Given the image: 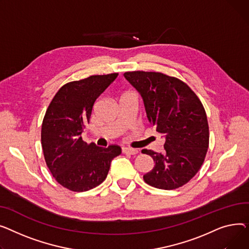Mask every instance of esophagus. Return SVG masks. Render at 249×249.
<instances>
[{
	"mask_svg": "<svg viewBox=\"0 0 249 249\" xmlns=\"http://www.w3.org/2000/svg\"><path fill=\"white\" fill-rule=\"evenodd\" d=\"M123 153H125V154H129V155H137L139 153V151L137 149H133V148H126V147H124L123 148Z\"/></svg>",
	"mask_w": 249,
	"mask_h": 249,
	"instance_id": "esophagus-1",
	"label": "esophagus"
}]
</instances>
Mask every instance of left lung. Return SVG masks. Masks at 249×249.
I'll return each mask as SVG.
<instances>
[{"label":"left lung","mask_w":249,"mask_h":249,"mask_svg":"<svg viewBox=\"0 0 249 249\" xmlns=\"http://www.w3.org/2000/svg\"><path fill=\"white\" fill-rule=\"evenodd\" d=\"M124 78L142 98L150 124L165 139L164 152L142 150L155 166L143 175L158 189L173 190L191 180L200 170L209 145L205 109L190 87L160 72H125Z\"/></svg>","instance_id":"1"}]
</instances>
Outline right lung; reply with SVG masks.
Wrapping results in <instances>:
<instances>
[{
  "label": "right lung",
  "mask_w": 249,
  "mask_h": 249,
  "mask_svg": "<svg viewBox=\"0 0 249 249\" xmlns=\"http://www.w3.org/2000/svg\"><path fill=\"white\" fill-rule=\"evenodd\" d=\"M118 73L92 75L63 85L44 116L41 143L47 167L55 180L74 192L98 186L107 176L119 145L87 144L81 134L89 123L95 100L118 77Z\"/></svg>",
  "instance_id": "right-lung-1"
}]
</instances>
